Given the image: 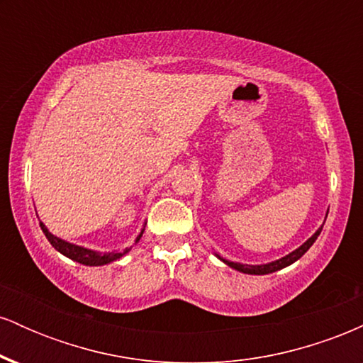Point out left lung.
<instances>
[{
    "instance_id": "8db88e82",
    "label": "left lung",
    "mask_w": 363,
    "mask_h": 363,
    "mask_svg": "<svg viewBox=\"0 0 363 363\" xmlns=\"http://www.w3.org/2000/svg\"><path fill=\"white\" fill-rule=\"evenodd\" d=\"M319 234H320V228H319L318 232H315L314 235L311 237L309 240H307V242H303L301 247L295 249V251L290 252L289 256L281 257V259H278V261L268 262V264L251 266V264H240V262H232V261H225V259H223V262H227V264L230 266V268L237 269V272H242V273H247V274H268V273L278 272V269H281V268H285V266L291 264V262H295V261L298 259V257H302L303 254L309 251V247L315 242V239H318Z\"/></svg>"
}]
</instances>
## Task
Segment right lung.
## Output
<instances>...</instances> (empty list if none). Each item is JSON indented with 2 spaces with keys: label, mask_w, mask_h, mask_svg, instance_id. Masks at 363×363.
Returning <instances> with one entry per match:
<instances>
[{
  "label": "right lung",
  "mask_w": 363,
  "mask_h": 363,
  "mask_svg": "<svg viewBox=\"0 0 363 363\" xmlns=\"http://www.w3.org/2000/svg\"><path fill=\"white\" fill-rule=\"evenodd\" d=\"M40 228H43L44 235L48 237V240L52 244L54 249H57V251H60L61 254H65V256L69 257V259L82 262V264H86V266L107 264V262L119 259L121 256H124V254L129 251V249H126V251H123V252H109V254L95 252V251H90V249H83V247H80V245H74V244L65 242V240L57 239V237H54L51 232L45 228L44 223H40ZM140 237L136 240H140Z\"/></svg>",
  "instance_id": "right-lung-1"
}]
</instances>
